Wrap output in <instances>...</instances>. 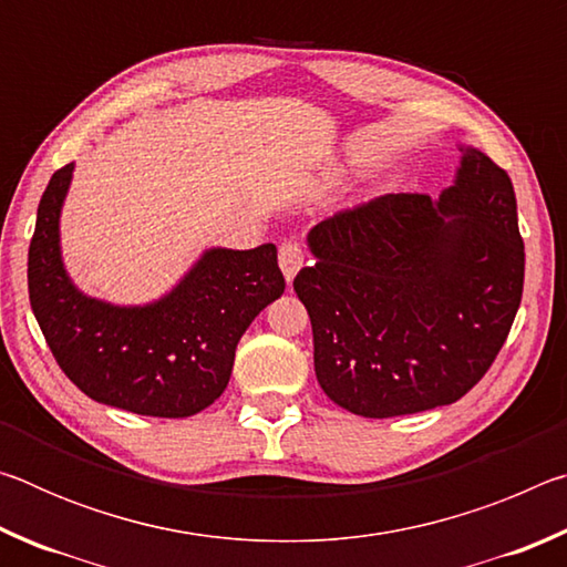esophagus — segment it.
<instances>
[{"label": "esophagus", "instance_id": "obj_1", "mask_svg": "<svg viewBox=\"0 0 567 567\" xmlns=\"http://www.w3.org/2000/svg\"><path fill=\"white\" fill-rule=\"evenodd\" d=\"M277 260H280V270L285 275V280L292 282L297 270H300L305 262V252L300 243H297V239H285L280 245V252H277Z\"/></svg>", "mask_w": 567, "mask_h": 567}]
</instances>
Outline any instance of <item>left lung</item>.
Here are the masks:
<instances>
[{"mask_svg":"<svg viewBox=\"0 0 567 567\" xmlns=\"http://www.w3.org/2000/svg\"><path fill=\"white\" fill-rule=\"evenodd\" d=\"M440 199L382 195L307 235L295 277L315 375L340 408L395 417L450 405L501 352L523 297L525 247L507 172L460 147Z\"/></svg>","mask_w":567,"mask_h":567,"instance_id":"8db88e82","label":"left lung"}]
</instances>
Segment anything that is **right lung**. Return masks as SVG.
Wrapping results in <instances>:
<instances>
[{
  "label": "right lung",
  "instance_id": "obj_1",
  "mask_svg": "<svg viewBox=\"0 0 567 567\" xmlns=\"http://www.w3.org/2000/svg\"><path fill=\"white\" fill-rule=\"evenodd\" d=\"M74 162L56 169L37 209L27 282L56 364L84 395L137 415L189 417L223 395L235 350L285 292L277 247L205 249L172 290L122 307L76 290L62 262L60 215Z\"/></svg>",
  "mask_w": 567,
  "mask_h": 567
}]
</instances>
